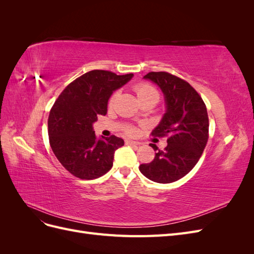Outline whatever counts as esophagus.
<instances>
[{"instance_id": "1", "label": "esophagus", "mask_w": 254, "mask_h": 254, "mask_svg": "<svg viewBox=\"0 0 254 254\" xmlns=\"http://www.w3.org/2000/svg\"><path fill=\"white\" fill-rule=\"evenodd\" d=\"M126 144L127 145H132V146H139V145H141L140 142L132 141V140H126Z\"/></svg>"}]
</instances>
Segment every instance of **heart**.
I'll list each match as a JSON object with an SVG mask.
<instances>
[{"label":"heart","instance_id":"b5f03b06","mask_svg":"<svg viewBox=\"0 0 254 254\" xmlns=\"http://www.w3.org/2000/svg\"><path fill=\"white\" fill-rule=\"evenodd\" d=\"M134 91H135L137 98H139V101H142V99L149 98V97H157V98H159V94H158L157 90L153 88V87H151L150 84H148V83H140V84H137V86L134 88ZM117 95H118L117 93H113V95L110 98V104H112L114 102V99H115V97H117ZM137 118H139V115L136 114L135 115V119H137ZM127 132L128 133H132L133 132V129L132 128H129L127 130Z\"/></svg>","mask_w":254,"mask_h":254}]
</instances>
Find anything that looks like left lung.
I'll return each mask as SVG.
<instances>
[{"label":"left lung","mask_w":254,"mask_h":254,"mask_svg":"<svg viewBox=\"0 0 254 254\" xmlns=\"http://www.w3.org/2000/svg\"><path fill=\"white\" fill-rule=\"evenodd\" d=\"M150 80L164 95L165 113L151 134L167 136L164 150L151 145L156 156L152 162L140 165L149 180L171 183L189 174L201 157L209 139V118L202 98L190 84L166 72H150Z\"/></svg>","instance_id":"8db88e82"}]
</instances>
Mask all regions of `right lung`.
I'll list each match as a JSON object with an SVG mask.
<instances>
[{"mask_svg":"<svg viewBox=\"0 0 254 254\" xmlns=\"http://www.w3.org/2000/svg\"><path fill=\"white\" fill-rule=\"evenodd\" d=\"M132 77L133 74L90 71L68 84L54 104L48 121L51 147L65 170L77 178L95 179L112 167L114 152L124 140L96 136L93 124L97 115H106L113 92Z\"/></svg>","mask_w":254,"mask_h":254,"instance_id":"right-lung-1","label":"right lung"}]
</instances>
